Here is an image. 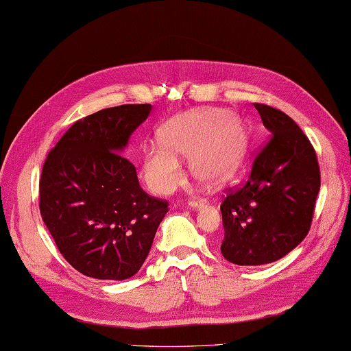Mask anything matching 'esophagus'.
I'll return each instance as SVG.
<instances>
[{"mask_svg":"<svg viewBox=\"0 0 351 351\" xmlns=\"http://www.w3.org/2000/svg\"><path fill=\"white\" fill-rule=\"evenodd\" d=\"M188 206L193 209H199L202 206H204V200L199 199V197H191V199L188 200Z\"/></svg>","mask_w":351,"mask_h":351,"instance_id":"34e87169","label":"esophagus"}]
</instances>
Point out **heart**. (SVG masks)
Returning a JSON list of instances; mask_svg holds the SVG:
<instances>
[{
  "label": "heart",
  "instance_id": "b5f03b06",
  "mask_svg": "<svg viewBox=\"0 0 351 351\" xmlns=\"http://www.w3.org/2000/svg\"><path fill=\"white\" fill-rule=\"evenodd\" d=\"M161 142L143 152L141 172L152 193H172L182 179L179 157L191 158L193 175L208 186H218L245 161L249 141L236 117L222 108L185 112L169 120Z\"/></svg>",
  "mask_w": 351,
  "mask_h": 351
}]
</instances>
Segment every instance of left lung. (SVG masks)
I'll return each mask as SVG.
<instances>
[{"label":"left lung","instance_id":"obj_1","mask_svg":"<svg viewBox=\"0 0 351 351\" xmlns=\"http://www.w3.org/2000/svg\"><path fill=\"white\" fill-rule=\"evenodd\" d=\"M271 138L258 152L247 181L221 203V252L237 265H263L283 258L308 234L320 190L311 142L289 115L254 104Z\"/></svg>","mask_w":351,"mask_h":351}]
</instances>
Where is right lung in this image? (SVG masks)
Instances as JSON below:
<instances>
[{
	"instance_id": "add662e5",
	"label": "right lung",
	"mask_w": 351,
	"mask_h": 351,
	"mask_svg": "<svg viewBox=\"0 0 351 351\" xmlns=\"http://www.w3.org/2000/svg\"><path fill=\"white\" fill-rule=\"evenodd\" d=\"M149 111V104H129L87 115L44 161L41 218L62 256L87 277L136 274L169 212L166 200L142 190L136 169L120 154Z\"/></svg>"
}]
</instances>
